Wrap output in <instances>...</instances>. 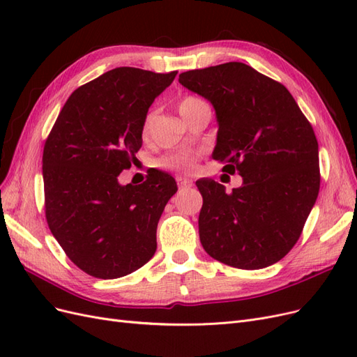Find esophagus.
I'll list each match as a JSON object with an SVG mask.
<instances>
[{
  "instance_id": "obj_1",
  "label": "esophagus",
  "mask_w": 357,
  "mask_h": 357,
  "mask_svg": "<svg viewBox=\"0 0 357 357\" xmlns=\"http://www.w3.org/2000/svg\"><path fill=\"white\" fill-rule=\"evenodd\" d=\"M177 181H178V186L181 189H188V188H192V181L188 180V178H183V177H177Z\"/></svg>"
}]
</instances>
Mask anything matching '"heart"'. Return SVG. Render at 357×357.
I'll return each instance as SVG.
<instances>
[{"label":"heart","mask_w":357,"mask_h":357,"mask_svg":"<svg viewBox=\"0 0 357 357\" xmlns=\"http://www.w3.org/2000/svg\"><path fill=\"white\" fill-rule=\"evenodd\" d=\"M198 101L195 98H185L180 102V109L183 105H186L189 102ZM150 123V116H147L146 122H144V132L147 131ZM201 152L199 150H186V152H180V153H171L162 158L158 164L162 168L172 169V171H181V172H192L197 167V160L199 159Z\"/></svg>","instance_id":"heart-1"}]
</instances>
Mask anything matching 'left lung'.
I'll use <instances>...</instances> for the list:
<instances>
[{"mask_svg":"<svg viewBox=\"0 0 357 357\" xmlns=\"http://www.w3.org/2000/svg\"><path fill=\"white\" fill-rule=\"evenodd\" d=\"M178 82L213 105L219 126L213 159L243 177L232 193L211 178L197 180L204 250L241 269L278 262L319 195V144L310 122L282 83L243 62L181 73Z\"/></svg>","mask_w":357,"mask_h":357,"instance_id":"left-lung-1","label":"left lung"}]
</instances>
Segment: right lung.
I'll use <instances>...</instances> for the list:
<instances>
[{"label": "right lung", "instance_id": "obj_1", "mask_svg": "<svg viewBox=\"0 0 357 357\" xmlns=\"http://www.w3.org/2000/svg\"><path fill=\"white\" fill-rule=\"evenodd\" d=\"M119 67L75 89L43 152L46 219L82 271L112 280L131 274L156 252L158 222L177 192L174 177L153 169L142 185H121L143 144L149 107L176 79Z\"/></svg>", "mask_w": 357, "mask_h": 357}]
</instances>
